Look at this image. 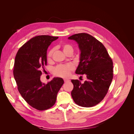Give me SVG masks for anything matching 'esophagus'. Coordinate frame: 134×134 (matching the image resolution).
Here are the masks:
<instances>
[{"label":"esophagus","instance_id":"34e87169","mask_svg":"<svg viewBox=\"0 0 134 134\" xmlns=\"http://www.w3.org/2000/svg\"><path fill=\"white\" fill-rule=\"evenodd\" d=\"M64 82H69V81H70V80L68 79H64Z\"/></svg>","mask_w":134,"mask_h":134}]
</instances>
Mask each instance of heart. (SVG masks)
I'll list each match as a JSON object with an SVG mask.
<instances>
[{"label": "heart", "mask_w": 134, "mask_h": 134, "mask_svg": "<svg viewBox=\"0 0 134 134\" xmlns=\"http://www.w3.org/2000/svg\"><path fill=\"white\" fill-rule=\"evenodd\" d=\"M62 48L63 52L66 54L69 52H73V48L69 44H64ZM54 51V48L51 49L47 54V59L50 60L53 52ZM74 70V66L71 64H68L65 65H59L56 66L54 69V73L56 76H58L62 78H66L69 76L71 71Z\"/></svg>", "instance_id": "heart-1"}]
</instances>
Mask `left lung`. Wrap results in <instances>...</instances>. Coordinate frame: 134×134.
I'll list each match as a JSON object with an SVG mask.
<instances>
[{
	"label": "left lung",
	"mask_w": 134,
	"mask_h": 134,
	"mask_svg": "<svg viewBox=\"0 0 134 134\" xmlns=\"http://www.w3.org/2000/svg\"><path fill=\"white\" fill-rule=\"evenodd\" d=\"M80 51V62L75 73L85 74L87 80L81 83L71 80L74 88L71 94L80 106L91 107L98 104L106 95L113 79V62L103 44L92 36L80 33L72 35Z\"/></svg>",
	"instance_id": "1"
}]
</instances>
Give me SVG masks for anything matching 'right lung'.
I'll return each instance as SVG.
<instances>
[{
  "mask_svg": "<svg viewBox=\"0 0 134 134\" xmlns=\"http://www.w3.org/2000/svg\"><path fill=\"white\" fill-rule=\"evenodd\" d=\"M58 38L36 36L24 44L15 56L13 74L18 91L28 104L40 111L54 106L64 84V80L58 77L46 84L40 80L41 71L47 65V48Z\"/></svg>",
  "mask_w": 134,
  "mask_h": 134,
  "instance_id": "obj_1",
  "label": "right lung"
}]
</instances>
